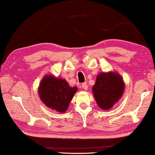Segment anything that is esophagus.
I'll list each match as a JSON object with an SVG mask.
<instances>
[{"mask_svg":"<svg viewBox=\"0 0 155 155\" xmlns=\"http://www.w3.org/2000/svg\"><path fill=\"white\" fill-rule=\"evenodd\" d=\"M82 88H83L84 90H87L88 89V86H87V84L86 82H84V83H82Z\"/></svg>","mask_w":155,"mask_h":155,"instance_id":"obj_1","label":"esophagus"}]
</instances>
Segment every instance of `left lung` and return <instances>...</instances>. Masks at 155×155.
<instances>
[{
  "label": "left lung",
  "instance_id": "left-lung-1",
  "mask_svg": "<svg viewBox=\"0 0 155 155\" xmlns=\"http://www.w3.org/2000/svg\"><path fill=\"white\" fill-rule=\"evenodd\" d=\"M125 84L116 72L101 73L97 75L92 92L97 104L101 109L109 110L120 99Z\"/></svg>",
  "mask_w": 155,
  "mask_h": 155
}]
</instances>
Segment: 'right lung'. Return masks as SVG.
I'll return each mask as SVG.
<instances>
[{
    "label": "right lung",
    "instance_id": "add662e5",
    "mask_svg": "<svg viewBox=\"0 0 155 155\" xmlns=\"http://www.w3.org/2000/svg\"><path fill=\"white\" fill-rule=\"evenodd\" d=\"M77 90V87L69 86L65 80L48 75L41 80L38 93L46 107L63 113L66 111Z\"/></svg>",
    "mask_w": 155,
    "mask_h": 155
}]
</instances>
